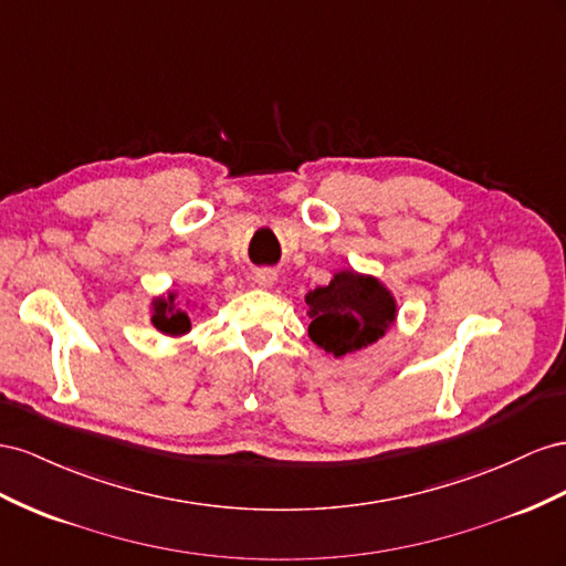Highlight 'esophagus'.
<instances>
[{
    "label": "esophagus",
    "instance_id": "obj_1",
    "mask_svg": "<svg viewBox=\"0 0 566 566\" xmlns=\"http://www.w3.org/2000/svg\"><path fill=\"white\" fill-rule=\"evenodd\" d=\"M253 280H255V284H258V286H272V284H274V280H277V272H274V270H270V268H263V270H255V274H253Z\"/></svg>",
    "mask_w": 566,
    "mask_h": 566
}]
</instances>
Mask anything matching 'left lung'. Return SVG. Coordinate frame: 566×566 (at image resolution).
Returning a JSON list of instances; mask_svg holds the SVG:
<instances>
[{"label": "left lung", "instance_id": "8db88e82", "mask_svg": "<svg viewBox=\"0 0 566 566\" xmlns=\"http://www.w3.org/2000/svg\"><path fill=\"white\" fill-rule=\"evenodd\" d=\"M305 303L311 305V338L336 358L375 344L396 317L391 294L375 277L350 270L313 289Z\"/></svg>", "mask_w": 566, "mask_h": 566}]
</instances>
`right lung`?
<instances>
[{"label":"right lung","mask_w":566,"mask_h":566,"mask_svg":"<svg viewBox=\"0 0 566 566\" xmlns=\"http://www.w3.org/2000/svg\"><path fill=\"white\" fill-rule=\"evenodd\" d=\"M175 296L170 294L168 298H158L154 303V325L156 329H160L164 334H185L189 332L191 322L185 308H175L172 305Z\"/></svg>","instance_id":"add662e5"}]
</instances>
